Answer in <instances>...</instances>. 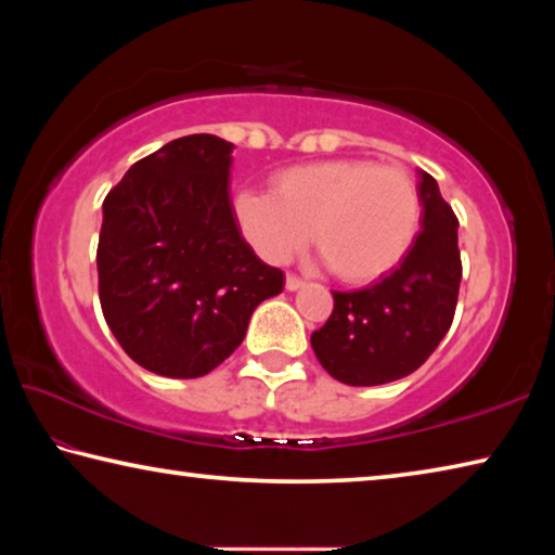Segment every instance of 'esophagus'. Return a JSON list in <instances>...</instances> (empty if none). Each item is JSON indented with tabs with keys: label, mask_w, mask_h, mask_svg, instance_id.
Wrapping results in <instances>:
<instances>
[{
	"label": "esophagus",
	"mask_w": 555,
	"mask_h": 555,
	"mask_svg": "<svg viewBox=\"0 0 555 555\" xmlns=\"http://www.w3.org/2000/svg\"><path fill=\"white\" fill-rule=\"evenodd\" d=\"M298 288H304V281L294 274H286V291H298Z\"/></svg>",
	"instance_id": "esophagus-1"
}]
</instances>
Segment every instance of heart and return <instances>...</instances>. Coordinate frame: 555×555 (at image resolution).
<instances>
[{"label":"heart","mask_w":555,"mask_h":555,"mask_svg":"<svg viewBox=\"0 0 555 555\" xmlns=\"http://www.w3.org/2000/svg\"><path fill=\"white\" fill-rule=\"evenodd\" d=\"M242 237L261 259L281 264L313 237L333 274L370 284L399 264L421 224L413 178L364 158L281 168L271 193L240 191L232 201Z\"/></svg>","instance_id":"obj_1"}]
</instances>
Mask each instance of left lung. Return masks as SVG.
I'll return each instance as SVG.
<instances>
[{"label": "left lung", "mask_w": 555, "mask_h": 555, "mask_svg": "<svg viewBox=\"0 0 555 555\" xmlns=\"http://www.w3.org/2000/svg\"><path fill=\"white\" fill-rule=\"evenodd\" d=\"M421 232L389 274L333 291L335 308L311 335L325 372L350 387H377L416 372L450 331L460 279L457 218L434 176L418 171Z\"/></svg>", "instance_id": "1"}]
</instances>
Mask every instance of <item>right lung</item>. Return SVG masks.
Returning <instances> with one entry per match:
<instances>
[{
	"mask_svg": "<svg viewBox=\"0 0 555 555\" xmlns=\"http://www.w3.org/2000/svg\"><path fill=\"white\" fill-rule=\"evenodd\" d=\"M232 149L215 134L173 139L102 203V313L121 350L162 377L212 372L261 300L284 288V271L264 264L234 222Z\"/></svg>",
	"mask_w": 555,
	"mask_h": 555,
	"instance_id": "1",
	"label": "right lung"
}]
</instances>
